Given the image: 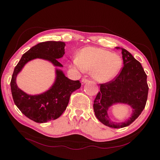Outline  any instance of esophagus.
Returning <instances> with one entry per match:
<instances>
[{
  "mask_svg": "<svg viewBox=\"0 0 160 160\" xmlns=\"http://www.w3.org/2000/svg\"><path fill=\"white\" fill-rule=\"evenodd\" d=\"M88 82H89V80H88L87 79H85V78H83V79H82V80H81V82H82V84H85V83H87Z\"/></svg>",
  "mask_w": 160,
  "mask_h": 160,
  "instance_id": "1",
  "label": "esophagus"
}]
</instances>
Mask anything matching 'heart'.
I'll return each instance as SVG.
<instances>
[{"label": "heart", "mask_w": 160, "mask_h": 160, "mask_svg": "<svg viewBox=\"0 0 160 160\" xmlns=\"http://www.w3.org/2000/svg\"><path fill=\"white\" fill-rule=\"evenodd\" d=\"M122 58L106 49L84 47L73 60V65L81 71L89 72L94 80L106 83L113 80L122 67Z\"/></svg>", "instance_id": "obj_1"}]
</instances>
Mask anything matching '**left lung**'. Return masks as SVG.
Wrapping results in <instances>:
<instances>
[{"label":"left lung","instance_id":"left-lung-1","mask_svg":"<svg viewBox=\"0 0 160 160\" xmlns=\"http://www.w3.org/2000/svg\"><path fill=\"white\" fill-rule=\"evenodd\" d=\"M122 50L124 67L120 75L109 82L100 84V91L93 102L98 120L108 127L120 128L130 125L138 118L147 103L148 87L147 76L140 62L125 49ZM127 104L132 113L124 122H113L108 115V109L115 104Z\"/></svg>","mask_w":160,"mask_h":160}]
</instances>
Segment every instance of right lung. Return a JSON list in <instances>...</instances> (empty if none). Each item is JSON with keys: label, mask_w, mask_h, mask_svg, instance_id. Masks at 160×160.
Segmentation results:
<instances>
[{"label": "right lung", "mask_w": 160, "mask_h": 160, "mask_svg": "<svg viewBox=\"0 0 160 160\" xmlns=\"http://www.w3.org/2000/svg\"><path fill=\"white\" fill-rule=\"evenodd\" d=\"M65 45V42L61 41L38 43L23 54L13 71L10 83L13 102L22 113L38 123L58 118L65 111L71 94L81 87L79 80L69 79L59 69L63 66L58 59L64 56ZM37 58L49 61L56 67V78L48 90L40 94L30 95L18 88L16 78L27 63Z\"/></svg>", "instance_id": "add662e5"}]
</instances>
